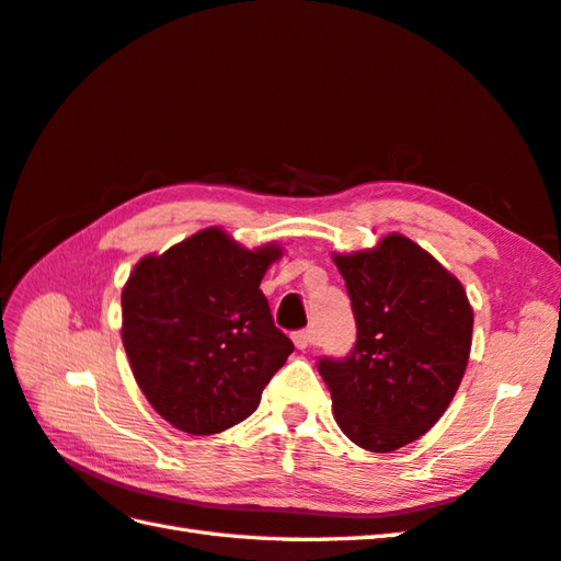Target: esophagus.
Masks as SVG:
<instances>
[{
  "instance_id": "34e87169",
  "label": "esophagus",
  "mask_w": 561,
  "mask_h": 561,
  "mask_svg": "<svg viewBox=\"0 0 561 561\" xmlns=\"http://www.w3.org/2000/svg\"><path fill=\"white\" fill-rule=\"evenodd\" d=\"M293 340H295L297 350H307V347H311V343H313V333H311V331H297V333L293 335Z\"/></svg>"
}]
</instances>
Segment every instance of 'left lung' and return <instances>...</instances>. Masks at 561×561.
Instances as JSON below:
<instances>
[{"instance_id": "8db88e82", "label": "left lung", "mask_w": 561, "mask_h": 561, "mask_svg": "<svg viewBox=\"0 0 561 561\" xmlns=\"http://www.w3.org/2000/svg\"><path fill=\"white\" fill-rule=\"evenodd\" d=\"M357 321L345 359H319L337 426L368 453L421 438L467 371L473 309L467 290L416 242L390 233L374 250L333 254Z\"/></svg>"}]
</instances>
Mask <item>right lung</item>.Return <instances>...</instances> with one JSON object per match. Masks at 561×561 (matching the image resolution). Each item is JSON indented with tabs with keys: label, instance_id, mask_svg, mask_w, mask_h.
<instances>
[{
	"label": "right lung",
	"instance_id": "obj_1",
	"mask_svg": "<svg viewBox=\"0 0 561 561\" xmlns=\"http://www.w3.org/2000/svg\"><path fill=\"white\" fill-rule=\"evenodd\" d=\"M278 244L248 250L204 228L163 254H147L123 285L121 340L149 404L193 435L248 419L295 350L273 323L264 293Z\"/></svg>",
	"mask_w": 561,
	"mask_h": 561
}]
</instances>
